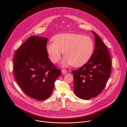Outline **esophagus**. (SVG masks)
<instances>
[{"instance_id": "1", "label": "esophagus", "mask_w": 127, "mask_h": 127, "mask_svg": "<svg viewBox=\"0 0 127 127\" xmlns=\"http://www.w3.org/2000/svg\"><path fill=\"white\" fill-rule=\"evenodd\" d=\"M62 73L63 74H66L67 72V71L66 70H65V69H62Z\"/></svg>"}]
</instances>
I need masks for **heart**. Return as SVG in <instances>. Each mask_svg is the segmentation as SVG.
<instances>
[{"mask_svg":"<svg viewBox=\"0 0 127 127\" xmlns=\"http://www.w3.org/2000/svg\"><path fill=\"white\" fill-rule=\"evenodd\" d=\"M52 40L53 42L46 45L48 57L52 63H57L63 52L65 56L62 62L64 66L83 65L90 60L94 52V41L88 36L63 34L54 36Z\"/></svg>","mask_w":127,"mask_h":127,"instance_id":"1","label":"heart"}]
</instances>
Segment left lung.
<instances>
[{
    "mask_svg": "<svg viewBox=\"0 0 127 127\" xmlns=\"http://www.w3.org/2000/svg\"><path fill=\"white\" fill-rule=\"evenodd\" d=\"M95 50L90 60L73 70L74 91L82 99L88 100L104 90L111 72V59L106 44L94 32Z\"/></svg>",
    "mask_w": 127,
    "mask_h": 127,
    "instance_id": "left-lung-1",
    "label": "left lung"
}]
</instances>
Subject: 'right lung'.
Here are the masks:
<instances>
[{"mask_svg": "<svg viewBox=\"0 0 127 127\" xmlns=\"http://www.w3.org/2000/svg\"><path fill=\"white\" fill-rule=\"evenodd\" d=\"M47 39L30 36L16 51L14 71L18 84L29 97L46 99L51 94L61 70L50 61L46 51Z\"/></svg>", "mask_w": 127, "mask_h": 127, "instance_id": "right-lung-1", "label": "right lung"}]
</instances>
